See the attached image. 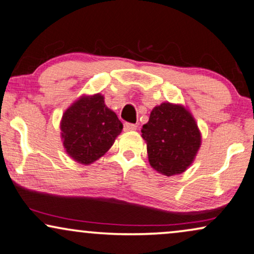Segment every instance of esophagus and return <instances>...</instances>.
Instances as JSON below:
<instances>
[{
	"instance_id": "obj_1",
	"label": "esophagus",
	"mask_w": 254,
	"mask_h": 254,
	"mask_svg": "<svg viewBox=\"0 0 254 254\" xmlns=\"http://www.w3.org/2000/svg\"><path fill=\"white\" fill-rule=\"evenodd\" d=\"M124 131L125 132H131V131H134L137 129L136 124H131V123H124Z\"/></svg>"
}]
</instances>
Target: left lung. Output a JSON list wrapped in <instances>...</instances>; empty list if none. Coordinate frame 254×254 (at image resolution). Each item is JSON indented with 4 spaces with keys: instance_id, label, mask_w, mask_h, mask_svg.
I'll return each instance as SVG.
<instances>
[{
    "instance_id": "8db88e82",
    "label": "left lung",
    "mask_w": 254,
    "mask_h": 254,
    "mask_svg": "<svg viewBox=\"0 0 254 254\" xmlns=\"http://www.w3.org/2000/svg\"><path fill=\"white\" fill-rule=\"evenodd\" d=\"M149 163L164 176L183 173L193 163L201 144V134L191 112L169 102L157 105L143 125Z\"/></svg>"
}]
</instances>
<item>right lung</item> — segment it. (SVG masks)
Returning a JSON list of instances; mask_svg holds the SVG:
<instances>
[{
  "instance_id": "1",
  "label": "right lung",
  "mask_w": 254,
  "mask_h": 254,
  "mask_svg": "<svg viewBox=\"0 0 254 254\" xmlns=\"http://www.w3.org/2000/svg\"><path fill=\"white\" fill-rule=\"evenodd\" d=\"M123 124L104 103L101 94L82 96L70 105L61 121V137L66 153L79 164L89 165L104 156Z\"/></svg>"
}]
</instances>
